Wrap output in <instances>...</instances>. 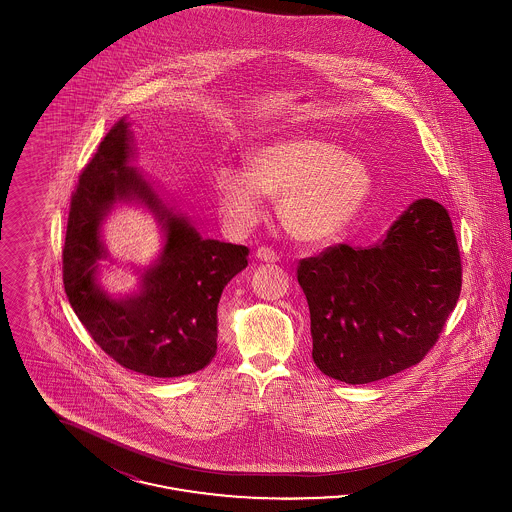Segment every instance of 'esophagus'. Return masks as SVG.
Returning a JSON list of instances; mask_svg holds the SVG:
<instances>
[{"instance_id":"34e87169","label":"esophagus","mask_w":512,"mask_h":512,"mask_svg":"<svg viewBox=\"0 0 512 512\" xmlns=\"http://www.w3.org/2000/svg\"><path fill=\"white\" fill-rule=\"evenodd\" d=\"M255 255H257L259 261H265V263H276V261H278V255L274 253V249L265 247V245H261V247L255 251Z\"/></svg>"}]
</instances>
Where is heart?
Segmentation results:
<instances>
[{"label":"heart","instance_id":"1","mask_svg":"<svg viewBox=\"0 0 512 512\" xmlns=\"http://www.w3.org/2000/svg\"><path fill=\"white\" fill-rule=\"evenodd\" d=\"M247 171L222 165L213 174L220 213L234 230L263 215V195L280 199L278 213L293 238L322 244L359 215L372 192L365 161L317 136H290L255 147Z\"/></svg>","mask_w":512,"mask_h":512}]
</instances>
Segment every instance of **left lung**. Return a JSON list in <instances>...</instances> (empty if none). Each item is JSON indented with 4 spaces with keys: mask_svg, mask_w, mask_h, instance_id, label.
<instances>
[{
    "mask_svg": "<svg viewBox=\"0 0 512 512\" xmlns=\"http://www.w3.org/2000/svg\"><path fill=\"white\" fill-rule=\"evenodd\" d=\"M313 361L345 384H368L420 363L457 305L463 265L443 205L418 199L378 244L332 245L301 259Z\"/></svg>",
    "mask_w": 512,
    "mask_h": 512,
    "instance_id": "8db88e82",
    "label": "left lung"
}]
</instances>
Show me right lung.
I'll return each instance as SVG.
<instances>
[{"label": "right lung", "mask_w": 512, "mask_h": 512, "mask_svg": "<svg viewBox=\"0 0 512 512\" xmlns=\"http://www.w3.org/2000/svg\"><path fill=\"white\" fill-rule=\"evenodd\" d=\"M128 122L103 138L76 184L63 247L69 303L99 347L119 365L153 378H178L217 355V307L224 286L247 267L245 245L205 240L169 209L134 167ZM142 200L164 224L166 247L138 294L115 300L95 282L106 252L98 236L117 200Z\"/></svg>", "instance_id": "obj_1"}]
</instances>
